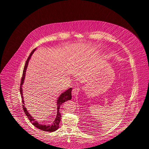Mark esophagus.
<instances>
[{"instance_id": "1", "label": "esophagus", "mask_w": 149, "mask_h": 149, "mask_svg": "<svg viewBox=\"0 0 149 149\" xmlns=\"http://www.w3.org/2000/svg\"><path fill=\"white\" fill-rule=\"evenodd\" d=\"M72 96L77 95H78V93H79V90L77 89V88H74L72 90Z\"/></svg>"}]
</instances>
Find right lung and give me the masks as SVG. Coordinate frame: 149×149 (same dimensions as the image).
I'll list each match as a JSON object with an SVG mask.
<instances>
[{
	"instance_id": "add662e5",
	"label": "right lung",
	"mask_w": 149,
	"mask_h": 149,
	"mask_svg": "<svg viewBox=\"0 0 149 149\" xmlns=\"http://www.w3.org/2000/svg\"><path fill=\"white\" fill-rule=\"evenodd\" d=\"M36 48L33 50L32 52L28 57L27 59V61L25 64L23 72L22 77L21 79V86H20V93L21 95V98L23 103V109L26 113L27 117L29 120L30 122H31L32 125H33L34 126L36 127L37 128L40 130L41 131H45V132H53L54 131H56L58 129L59 124L61 120V115L59 112V108L62 104L64 103L65 102H67L72 99V88H70L67 90L64 91L63 93H61V95L59 96L58 99L57 100V106H56V114L54 115V117L47 123H42V122H39L36 118L30 114V113L28 112L27 110V108L25 107V104L23 99L22 92V85L24 83V80L25 79L26 76V72L27 70L28 64L29 63V61L31 58L32 54L34 53V52L36 50Z\"/></svg>"
}]
</instances>
